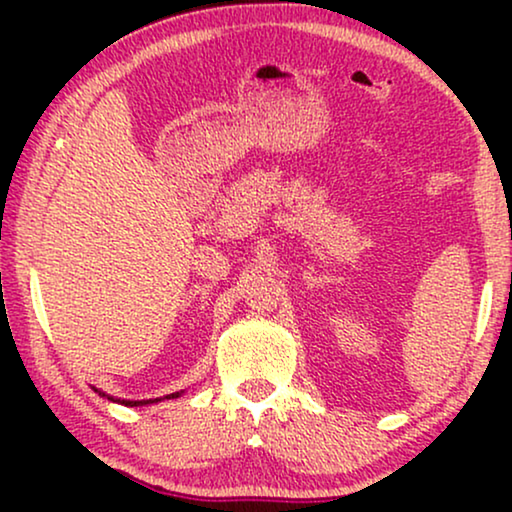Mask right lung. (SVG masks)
Masks as SVG:
<instances>
[{"label": "right lung", "mask_w": 512, "mask_h": 512, "mask_svg": "<svg viewBox=\"0 0 512 512\" xmlns=\"http://www.w3.org/2000/svg\"><path fill=\"white\" fill-rule=\"evenodd\" d=\"M95 391H97V389H95ZM97 394H100V396H107V394H104V391H97ZM177 396H181L179 391H177V394H170V396H165V398H177ZM107 398H109V401H116V403L130 405V408H135V405H149V403H158V401H160V398H151V401H121V398H114V396H107Z\"/></svg>", "instance_id": "obj_1"}]
</instances>
